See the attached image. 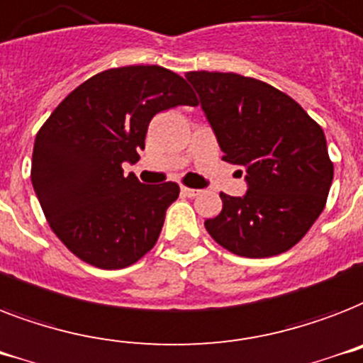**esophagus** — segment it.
Wrapping results in <instances>:
<instances>
[{
	"mask_svg": "<svg viewBox=\"0 0 363 363\" xmlns=\"http://www.w3.org/2000/svg\"><path fill=\"white\" fill-rule=\"evenodd\" d=\"M182 193H184L185 196H189V199H193V196H199L200 195L199 189H191V187H182Z\"/></svg>",
	"mask_w": 363,
	"mask_h": 363,
	"instance_id": "1",
	"label": "esophagus"
}]
</instances>
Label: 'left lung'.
Masks as SVG:
<instances>
[{
    "instance_id": "8db88e82",
    "label": "left lung",
    "mask_w": 363,
    "mask_h": 363,
    "mask_svg": "<svg viewBox=\"0 0 363 363\" xmlns=\"http://www.w3.org/2000/svg\"><path fill=\"white\" fill-rule=\"evenodd\" d=\"M185 78L199 94L223 161L247 174V193H221V213L206 219V230L240 257L285 253L306 236L328 199L333 163L323 127L292 97L257 78L210 71Z\"/></svg>"
}]
</instances>
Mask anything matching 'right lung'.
<instances>
[{
	"mask_svg": "<svg viewBox=\"0 0 363 363\" xmlns=\"http://www.w3.org/2000/svg\"><path fill=\"white\" fill-rule=\"evenodd\" d=\"M191 104L189 84L159 65L108 69L57 104L37 133L31 184L50 228L72 255L101 269L127 268L157 243L174 182L144 185L136 163L157 112Z\"/></svg>",
	"mask_w": 363,
	"mask_h": 363,
	"instance_id": "add662e5",
	"label": "right lung"
}]
</instances>
